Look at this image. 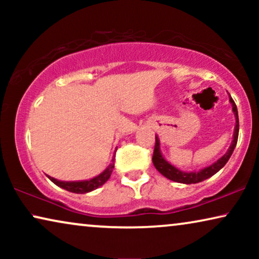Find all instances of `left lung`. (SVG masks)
<instances>
[{
    "label": "left lung",
    "instance_id": "1",
    "mask_svg": "<svg viewBox=\"0 0 259 259\" xmlns=\"http://www.w3.org/2000/svg\"><path fill=\"white\" fill-rule=\"evenodd\" d=\"M230 102L232 105V111L233 114H235L236 118V126H235V132H233V140L231 145H230L229 150L226 153L223 155L222 158H219L217 161L213 162V164L207 166V167H204L199 169V171L194 172H184L180 171L179 168H177L176 166L166 160V159L162 157L161 151H160V140L159 138L155 136V145H154V152L153 157H152V161H153L154 167L158 169L159 172L161 173L162 176L166 177V178L172 180V182L176 183H182V184H197L203 182V180L210 178L213 175H215L219 169L223 168L225 166L226 162L231 157L233 150H235L237 140H238V133H239V119H238V111H237V106L235 101L232 100L231 95H230Z\"/></svg>",
    "mask_w": 259,
    "mask_h": 259
}]
</instances>
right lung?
Wrapping results in <instances>:
<instances>
[{
  "instance_id": "right-lung-1",
  "label": "right lung",
  "mask_w": 259,
  "mask_h": 259,
  "mask_svg": "<svg viewBox=\"0 0 259 259\" xmlns=\"http://www.w3.org/2000/svg\"><path fill=\"white\" fill-rule=\"evenodd\" d=\"M114 159H115V153L113 155L112 162L108 165V167L106 168L104 172L100 173V175L94 177V178H92L90 180H80V182H61V180L53 178V177H49V176L47 177L55 184V185L60 186L63 190H67L73 193H87L93 190H97L98 187L104 185V184L109 179V177H111L113 172V168H114Z\"/></svg>"
}]
</instances>
